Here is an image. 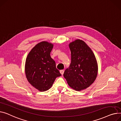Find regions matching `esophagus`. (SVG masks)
<instances>
[{
  "label": "esophagus",
  "instance_id": "obj_1",
  "mask_svg": "<svg viewBox=\"0 0 121 121\" xmlns=\"http://www.w3.org/2000/svg\"><path fill=\"white\" fill-rule=\"evenodd\" d=\"M60 74L62 75L63 74V73H64V70H60Z\"/></svg>",
  "mask_w": 121,
  "mask_h": 121
}]
</instances>
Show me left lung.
I'll return each mask as SVG.
<instances>
[{
    "label": "left lung",
    "instance_id": "1",
    "mask_svg": "<svg viewBox=\"0 0 121 121\" xmlns=\"http://www.w3.org/2000/svg\"><path fill=\"white\" fill-rule=\"evenodd\" d=\"M71 61L63 74L69 86L76 91L89 87L95 80L98 73L96 59L85 42L77 39L69 44Z\"/></svg>",
    "mask_w": 121,
    "mask_h": 121
}]
</instances>
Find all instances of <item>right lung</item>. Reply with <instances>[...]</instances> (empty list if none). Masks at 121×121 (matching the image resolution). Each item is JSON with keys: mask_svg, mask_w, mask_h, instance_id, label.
Returning <instances> with one entry per match:
<instances>
[{"mask_svg": "<svg viewBox=\"0 0 121 121\" xmlns=\"http://www.w3.org/2000/svg\"><path fill=\"white\" fill-rule=\"evenodd\" d=\"M53 47V45L48 42H41L31 50L26 58L25 69L27 79L40 91L50 88L56 78L61 75L50 56Z\"/></svg>", "mask_w": 121, "mask_h": 121, "instance_id": "obj_1", "label": "right lung"}]
</instances>
